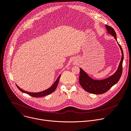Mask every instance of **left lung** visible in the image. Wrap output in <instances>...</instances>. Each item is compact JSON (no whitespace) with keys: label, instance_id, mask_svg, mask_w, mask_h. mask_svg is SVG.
<instances>
[{"label":"left lung","instance_id":"1","mask_svg":"<svg viewBox=\"0 0 131 131\" xmlns=\"http://www.w3.org/2000/svg\"><path fill=\"white\" fill-rule=\"evenodd\" d=\"M105 27L108 33L112 35L117 41L116 34L114 29L107 25H105ZM118 43L121 51L122 58L118 69L113 75L104 80H95L90 78L84 71L80 68L79 82L85 91L94 94H102L108 91L113 86L118 82L122 73V63L124 56L122 49L118 42Z\"/></svg>","mask_w":131,"mask_h":131}]
</instances>
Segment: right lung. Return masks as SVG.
Listing matches in <instances>:
<instances>
[{
  "instance_id": "obj_1",
  "label": "right lung",
  "mask_w": 131,
  "mask_h": 131,
  "mask_svg": "<svg viewBox=\"0 0 131 131\" xmlns=\"http://www.w3.org/2000/svg\"><path fill=\"white\" fill-rule=\"evenodd\" d=\"M61 75H59V77L58 78V79H57V80L50 87V88H49L48 89H47V90H45L44 91H42V92H39V93H31V92H28L27 91H25L23 90H22L21 89L19 88V87L16 84V85L17 88L19 89V91H20L23 93H26V94L29 95H30V96H31L32 97H43V96H45L46 95H49V94H51L52 93H53L56 90V89L57 88V86H58V84L60 78L61 77Z\"/></svg>"
}]
</instances>
